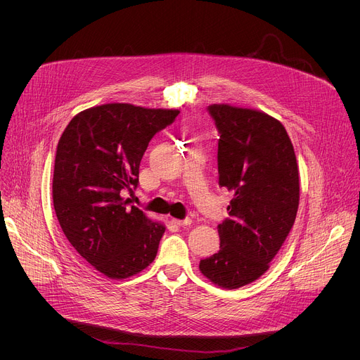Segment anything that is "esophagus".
<instances>
[{
	"label": "esophagus",
	"instance_id": "1",
	"mask_svg": "<svg viewBox=\"0 0 360 360\" xmlns=\"http://www.w3.org/2000/svg\"><path fill=\"white\" fill-rule=\"evenodd\" d=\"M172 224H175L176 226H188L192 224L191 218H185V219H172Z\"/></svg>",
	"mask_w": 360,
	"mask_h": 360
}]
</instances>
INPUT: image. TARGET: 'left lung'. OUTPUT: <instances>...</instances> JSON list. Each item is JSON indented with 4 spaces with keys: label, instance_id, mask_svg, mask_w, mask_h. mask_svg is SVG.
Here are the masks:
<instances>
[{
    "label": "left lung",
    "instance_id": "obj_1",
    "mask_svg": "<svg viewBox=\"0 0 360 360\" xmlns=\"http://www.w3.org/2000/svg\"><path fill=\"white\" fill-rule=\"evenodd\" d=\"M219 132V185L233 192L218 225V253L199 262L205 278L224 289L259 279L288 238L299 207V169L290 138L274 117L214 104Z\"/></svg>",
    "mask_w": 360,
    "mask_h": 360
}]
</instances>
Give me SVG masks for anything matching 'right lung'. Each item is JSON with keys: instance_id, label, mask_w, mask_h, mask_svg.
Here are the masks:
<instances>
[{"instance_id": "add662e5", "label": "right lung", "mask_w": 360, "mask_h": 360, "mask_svg": "<svg viewBox=\"0 0 360 360\" xmlns=\"http://www.w3.org/2000/svg\"><path fill=\"white\" fill-rule=\"evenodd\" d=\"M178 114L104 104L77 114L60 138L53 178L58 222L82 258L111 279L136 275L155 259L165 225L145 217L122 192L138 186L149 141Z\"/></svg>"}]
</instances>
